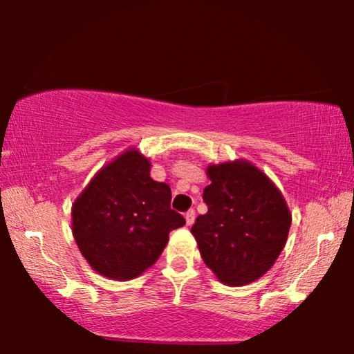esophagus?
I'll return each instance as SVG.
<instances>
[{
	"mask_svg": "<svg viewBox=\"0 0 354 354\" xmlns=\"http://www.w3.org/2000/svg\"><path fill=\"white\" fill-rule=\"evenodd\" d=\"M185 221H187V225H192L193 222H195V211L188 209V211L185 212Z\"/></svg>",
	"mask_w": 354,
	"mask_h": 354,
	"instance_id": "34e87169",
	"label": "esophagus"
}]
</instances>
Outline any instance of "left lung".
<instances>
[{
    "label": "left lung",
    "instance_id": "obj_1",
    "mask_svg": "<svg viewBox=\"0 0 354 354\" xmlns=\"http://www.w3.org/2000/svg\"><path fill=\"white\" fill-rule=\"evenodd\" d=\"M203 192L207 212L192 227L205 264L229 287L248 285L272 268L292 224L274 182L243 159L211 164Z\"/></svg>",
    "mask_w": 354,
    "mask_h": 354
}]
</instances>
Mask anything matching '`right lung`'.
<instances>
[{
	"instance_id": "add662e5",
	"label": "right lung",
	"mask_w": 354,
	"mask_h": 354,
	"mask_svg": "<svg viewBox=\"0 0 354 354\" xmlns=\"http://www.w3.org/2000/svg\"><path fill=\"white\" fill-rule=\"evenodd\" d=\"M149 171V159L127 149L100 169L72 205L77 246L104 277H138L161 256L171 230L185 225L171 209V187Z\"/></svg>"
}]
</instances>
